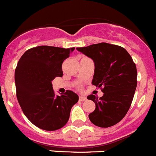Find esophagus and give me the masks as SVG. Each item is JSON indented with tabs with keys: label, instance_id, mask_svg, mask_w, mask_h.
Wrapping results in <instances>:
<instances>
[{
	"label": "esophagus",
	"instance_id": "obj_1",
	"mask_svg": "<svg viewBox=\"0 0 156 156\" xmlns=\"http://www.w3.org/2000/svg\"><path fill=\"white\" fill-rule=\"evenodd\" d=\"M79 99H80V101H84L86 100V97H83V96H80V98H79Z\"/></svg>",
	"mask_w": 156,
	"mask_h": 156
}]
</instances>
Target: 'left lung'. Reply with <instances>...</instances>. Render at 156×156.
I'll return each instance as SVG.
<instances>
[{
	"mask_svg": "<svg viewBox=\"0 0 156 156\" xmlns=\"http://www.w3.org/2000/svg\"><path fill=\"white\" fill-rule=\"evenodd\" d=\"M94 62L92 84L104 93L98 99L87 97L96 108L89 119L100 127H109L119 122L128 111L137 86V70L128 52L119 45L101 43L76 48Z\"/></svg>",
	"mask_w": 156,
	"mask_h": 156,
	"instance_id": "left-lung-1",
	"label": "left lung"
}]
</instances>
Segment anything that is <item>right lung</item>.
<instances>
[{
	"instance_id": "obj_1",
	"label": "right lung",
	"mask_w": 156,
	"mask_h": 156,
	"mask_svg": "<svg viewBox=\"0 0 156 156\" xmlns=\"http://www.w3.org/2000/svg\"><path fill=\"white\" fill-rule=\"evenodd\" d=\"M75 48L42 45L26 51L15 72L17 98L25 116L44 130L60 129L69 119L79 97L72 90L55 95L52 83L62 76V65Z\"/></svg>"
}]
</instances>
